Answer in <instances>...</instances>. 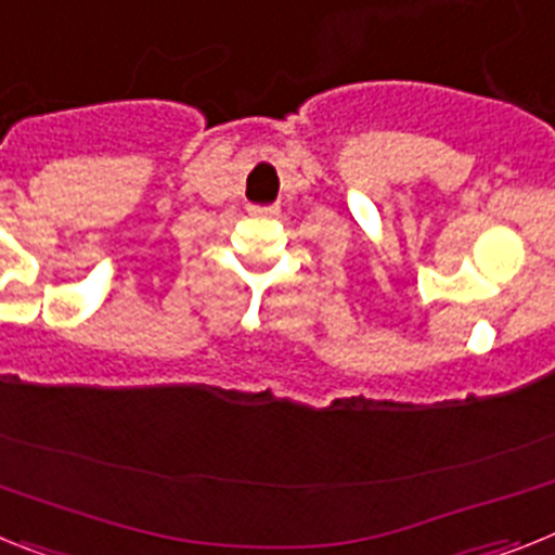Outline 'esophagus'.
<instances>
[{"label": "esophagus", "mask_w": 555, "mask_h": 555, "mask_svg": "<svg viewBox=\"0 0 555 555\" xmlns=\"http://www.w3.org/2000/svg\"><path fill=\"white\" fill-rule=\"evenodd\" d=\"M247 210L253 214V217H261V219L274 217V214H278V208H274V205H249Z\"/></svg>", "instance_id": "1"}]
</instances>
